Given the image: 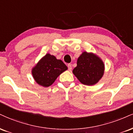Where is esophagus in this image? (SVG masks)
Wrapping results in <instances>:
<instances>
[{"mask_svg":"<svg viewBox=\"0 0 133 133\" xmlns=\"http://www.w3.org/2000/svg\"><path fill=\"white\" fill-rule=\"evenodd\" d=\"M68 69L69 71H72V65L71 64H69L68 65Z\"/></svg>","mask_w":133,"mask_h":133,"instance_id":"1","label":"esophagus"}]
</instances>
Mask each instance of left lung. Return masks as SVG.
<instances>
[{
  "mask_svg": "<svg viewBox=\"0 0 133 133\" xmlns=\"http://www.w3.org/2000/svg\"><path fill=\"white\" fill-rule=\"evenodd\" d=\"M104 69L105 65L100 57L84 51L78 58L77 66L72 72L82 84L93 85L101 79Z\"/></svg>",
  "mask_w": 133,
  "mask_h": 133,
  "instance_id": "left-lung-1",
  "label": "left lung"
}]
</instances>
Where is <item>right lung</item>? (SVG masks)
<instances>
[{"label":"right lung","instance_id":"1","mask_svg":"<svg viewBox=\"0 0 133 133\" xmlns=\"http://www.w3.org/2000/svg\"><path fill=\"white\" fill-rule=\"evenodd\" d=\"M67 69L68 67L61 60L57 59L53 55L46 54L33 68L31 73L37 84L48 87Z\"/></svg>","mask_w":133,"mask_h":133}]
</instances>
